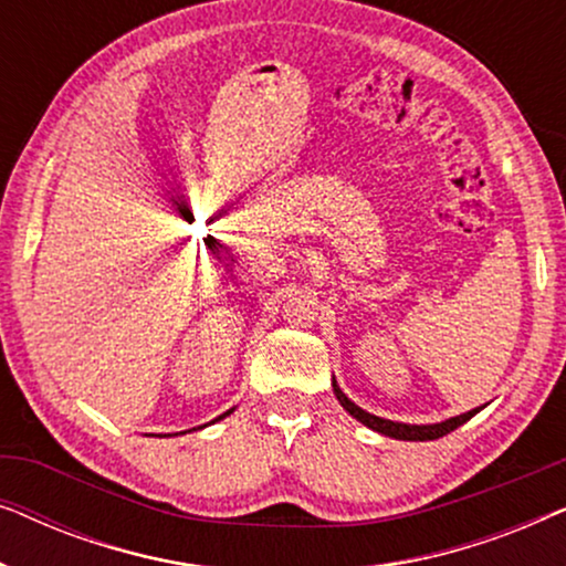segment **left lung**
Instances as JSON below:
<instances>
[{
    "mask_svg": "<svg viewBox=\"0 0 566 566\" xmlns=\"http://www.w3.org/2000/svg\"><path fill=\"white\" fill-rule=\"evenodd\" d=\"M332 389H335V397L339 399V405H343L347 412H350L355 420H360L363 424H368L370 430L381 432V436H389V438H397V440H436V438H443L448 432H453L455 428H461L463 422L471 420L479 409H471L467 415H459V417H451V420L446 422H438V424H405V422H391V420H384V417H376L366 412V409H360L358 405H353L350 399L345 397L343 391H339L337 381H332Z\"/></svg>",
    "mask_w": 566,
    "mask_h": 566,
    "instance_id": "obj_1",
    "label": "left lung"
}]
</instances>
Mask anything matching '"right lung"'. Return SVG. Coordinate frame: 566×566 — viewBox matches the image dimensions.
Listing matches in <instances>:
<instances>
[{
    "instance_id": "obj_1",
    "label": "right lung",
    "mask_w": 566,
    "mask_h": 566,
    "mask_svg": "<svg viewBox=\"0 0 566 566\" xmlns=\"http://www.w3.org/2000/svg\"><path fill=\"white\" fill-rule=\"evenodd\" d=\"M227 415H231V409H229V412H223V415H221V417H227ZM221 417H219V420H221Z\"/></svg>"
}]
</instances>
